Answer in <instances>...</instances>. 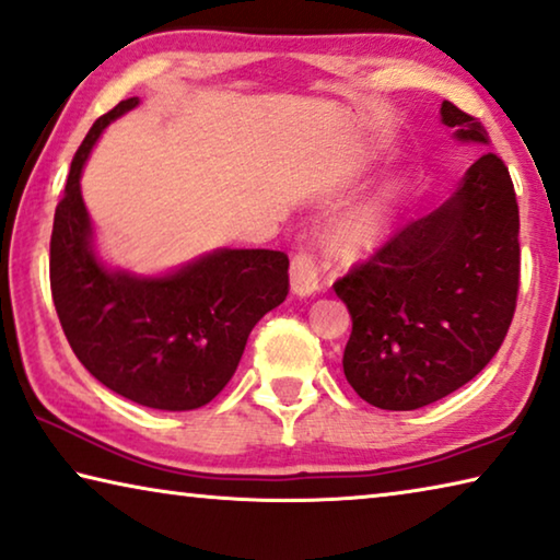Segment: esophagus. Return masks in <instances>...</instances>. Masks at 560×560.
<instances>
[{
  "label": "esophagus",
  "mask_w": 560,
  "mask_h": 560,
  "mask_svg": "<svg viewBox=\"0 0 560 560\" xmlns=\"http://www.w3.org/2000/svg\"><path fill=\"white\" fill-rule=\"evenodd\" d=\"M318 289V264L312 248H301L291 259V291L296 296H308Z\"/></svg>",
  "instance_id": "1"
}]
</instances>
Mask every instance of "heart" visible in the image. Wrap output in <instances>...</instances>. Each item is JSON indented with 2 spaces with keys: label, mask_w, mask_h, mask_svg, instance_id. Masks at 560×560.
<instances>
[{
  "label": "heart",
  "mask_w": 560,
  "mask_h": 560,
  "mask_svg": "<svg viewBox=\"0 0 560 560\" xmlns=\"http://www.w3.org/2000/svg\"><path fill=\"white\" fill-rule=\"evenodd\" d=\"M388 214H392V199H376L346 217L334 234L336 252L343 256H359L374 248L384 232Z\"/></svg>",
  "instance_id": "1"
}]
</instances>
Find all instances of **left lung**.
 Here are the masks:
<instances>
[{
  "label": "left lung",
  "mask_w": 560,
  "mask_h": 560,
  "mask_svg": "<svg viewBox=\"0 0 560 560\" xmlns=\"http://www.w3.org/2000/svg\"><path fill=\"white\" fill-rule=\"evenodd\" d=\"M441 119L460 141H491L456 104L443 102ZM518 226L509 166L483 152L454 197L334 281L353 322L343 374L363 401L413 411L486 369L516 312Z\"/></svg>",
  "instance_id": "8db88e82"
}]
</instances>
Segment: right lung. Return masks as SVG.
<instances>
[{
  "instance_id": "add662e5",
  "label": "right lung",
  "mask_w": 560,
  "mask_h": 560,
  "mask_svg": "<svg viewBox=\"0 0 560 560\" xmlns=\"http://www.w3.org/2000/svg\"><path fill=\"white\" fill-rule=\"evenodd\" d=\"M139 96L94 121L77 149L49 242L51 299L77 359L129 401L191 411L229 384L252 328L289 294V256L224 248L162 279L106 271L92 252L79 176L106 124Z\"/></svg>"
}]
</instances>
